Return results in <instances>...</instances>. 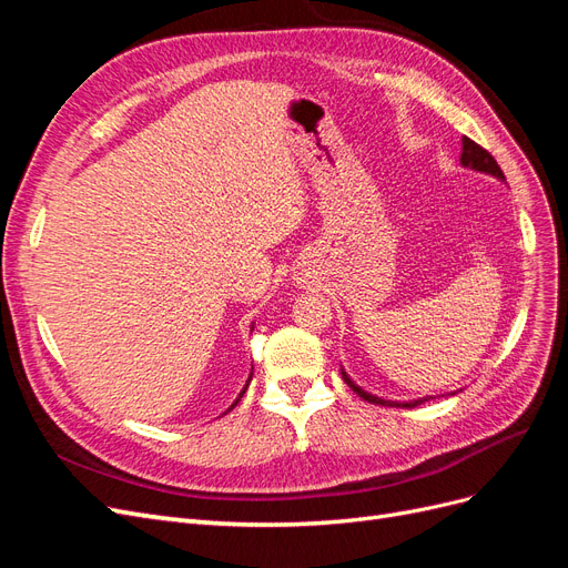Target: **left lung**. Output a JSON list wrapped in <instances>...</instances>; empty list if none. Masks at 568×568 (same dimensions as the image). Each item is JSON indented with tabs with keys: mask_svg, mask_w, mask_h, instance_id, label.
<instances>
[{
	"mask_svg": "<svg viewBox=\"0 0 568 568\" xmlns=\"http://www.w3.org/2000/svg\"><path fill=\"white\" fill-rule=\"evenodd\" d=\"M460 162L465 164V168H471V170H477V172H486V174H493V176H498V179H505L503 170L498 168L496 158H493L486 149H481L479 143H474V141L467 139V136H463V155H460ZM342 377H344V382L349 384V387H352L363 400H368V404H375V406L415 408V406L425 404V400H427V398H417V400H408V404H396V400H384V398H377V396H373V394H368V392H363L361 387H356V384L349 379V375H346V373H342Z\"/></svg>",
	"mask_w": 568,
	"mask_h": 568,
	"instance_id": "8db88e82",
	"label": "left lung"
}]
</instances>
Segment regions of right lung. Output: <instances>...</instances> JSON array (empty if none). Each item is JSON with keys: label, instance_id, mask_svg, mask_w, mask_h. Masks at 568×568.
Masks as SVG:
<instances>
[{"label": "right lung", "instance_id": "obj_1", "mask_svg": "<svg viewBox=\"0 0 568 568\" xmlns=\"http://www.w3.org/2000/svg\"><path fill=\"white\" fill-rule=\"evenodd\" d=\"M250 379H252V375H250ZM250 379H247V384H250ZM247 384H245V389H247ZM245 389H243V392H241V396H237V400H241V398H243V394H245ZM237 400H235V404H237ZM235 404H233V406H235ZM233 406H231V408H233ZM231 408H229V410H231Z\"/></svg>", "mask_w": 568, "mask_h": 568}]
</instances>
